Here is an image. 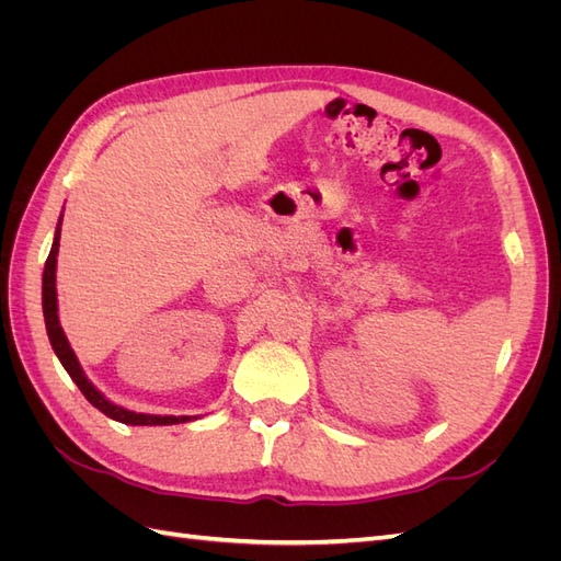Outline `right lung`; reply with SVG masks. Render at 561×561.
Wrapping results in <instances>:
<instances>
[{
	"instance_id": "1",
	"label": "right lung",
	"mask_w": 561,
	"mask_h": 561,
	"mask_svg": "<svg viewBox=\"0 0 561 561\" xmlns=\"http://www.w3.org/2000/svg\"><path fill=\"white\" fill-rule=\"evenodd\" d=\"M62 219V217H60ZM58 245H60V225L56 229V239L54 245H50L48 260L44 266V278H42V304H44V320H46V332H48V342L54 346L56 355L60 358L62 367L67 369V375L72 377V381L79 386V390L83 393L95 410L103 412L105 416L122 421V423H130V426H173V423H184L190 421L192 416H154V414H135L124 410V407H116L110 400L103 398L100 390H95V386L83 377V371L79 367V360L75 351L67 344V336L58 322V299H56V257H58Z\"/></svg>"
}]
</instances>
